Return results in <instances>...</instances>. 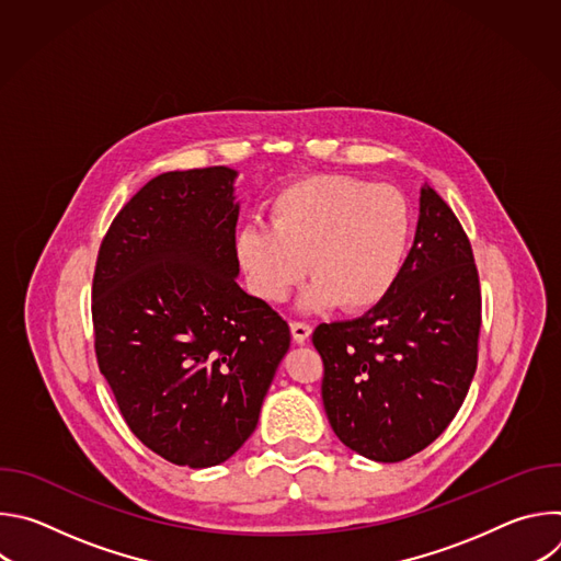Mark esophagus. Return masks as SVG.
<instances>
[{
  "label": "esophagus",
  "mask_w": 561,
  "mask_h": 561,
  "mask_svg": "<svg viewBox=\"0 0 561 561\" xmlns=\"http://www.w3.org/2000/svg\"><path fill=\"white\" fill-rule=\"evenodd\" d=\"M290 333H293L295 344H306L310 333H312V329L306 322H290Z\"/></svg>",
  "instance_id": "obj_1"
}]
</instances>
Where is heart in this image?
I'll return each mask as SVG.
<instances>
[{
	"mask_svg": "<svg viewBox=\"0 0 561 561\" xmlns=\"http://www.w3.org/2000/svg\"><path fill=\"white\" fill-rule=\"evenodd\" d=\"M271 226L247 224L234 234V257L255 297L284 301L314 277L299 306L362 312L377 306L404 268L411 210L392 186L344 175H312L286 186L268 208Z\"/></svg>",
	"mask_w": 561,
	"mask_h": 561,
	"instance_id": "obj_1",
	"label": "heart"
}]
</instances>
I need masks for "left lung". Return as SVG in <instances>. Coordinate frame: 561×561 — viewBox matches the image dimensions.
Returning <instances> with one entry per match:
<instances>
[{
	"label": "left lung",
	"mask_w": 561,
	"mask_h": 561,
	"mask_svg": "<svg viewBox=\"0 0 561 561\" xmlns=\"http://www.w3.org/2000/svg\"><path fill=\"white\" fill-rule=\"evenodd\" d=\"M482 295L468 237L424 184L415 242L392 290L348 322L319 324L322 399L344 446L402 461L457 415L477 368Z\"/></svg>",
	"instance_id": "8db88e82"
}]
</instances>
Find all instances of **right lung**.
Returning <instances> with one entry per match:
<instances>
[{
  "label": "right lung",
  "instance_id": "add662e5",
  "mask_svg": "<svg viewBox=\"0 0 561 561\" xmlns=\"http://www.w3.org/2000/svg\"><path fill=\"white\" fill-rule=\"evenodd\" d=\"M237 171H173L115 217L93 279L95 353L135 437L178 466L226 461L257 428L290 329L237 284Z\"/></svg>",
  "mask_w": 561,
  "mask_h": 561
}]
</instances>
